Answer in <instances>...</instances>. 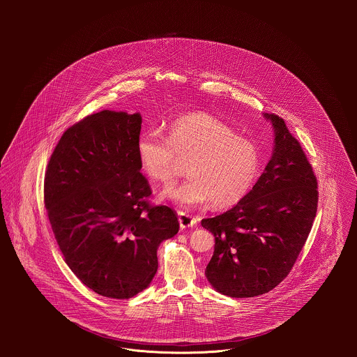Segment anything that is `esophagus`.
Returning <instances> with one entry per match:
<instances>
[{
    "mask_svg": "<svg viewBox=\"0 0 357 357\" xmlns=\"http://www.w3.org/2000/svg\"><path fill=\"white\" fill-rule=\"evenodd\" d=\"M178 222H180L181 229L192 228L197 224V218H194L192 215H190V214H187L184 211H178Z\"/></svg>",
    "mask_w": 357,
    "mask_h": 357,
    "instance_id": "esophagus-1",
    "label": "esophagus"
}]
</instances>
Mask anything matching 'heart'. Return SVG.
I'll use <instances>...</instances> for the list:
<instances>
[{"instance_id":"b5f03b06","label":"heart","mask_w":357,"mask_h":357,"mask_svg":"<svg viewBox=\"0 0 357 357\" xmlns=\"http://www.w3.org/2000/svg\"><path fill=\"white\" fill-rule=\"evenodd\" d=\"M169 137L158 130L137 139V158L153 181L167 184L177 173L178 159H190L187 174L178 185H169L160 198L184 208L213 202L224 208L242 201L261 170V151L253 140L238 136L221 119L192 112L167 126Z\"/></svg>"}]
</instances>
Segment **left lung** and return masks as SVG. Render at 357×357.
Listing matches in <instances>:
<instances>
[{
	"label": "left lung",
	"mask_w": 357,
	"mask_h": 357,
	"mask_svg": "<svg viewBox=\"0 0 357 357\" xmlns=\"http://www.w3.org/2000/svg\"><path fill=\"white\" fill-rule=\"evenodd\" d=\"M264 116L275 133L264 173L231 210L202 220L215 241L204 275L232 298L265 294L289 275L317 210V181L300 143L280 116Z\"/></svg>",
	"instance_id": "8db88e82"
}]
</instances>
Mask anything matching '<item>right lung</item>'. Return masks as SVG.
Here are the masks:
<instances>
[{"label":"right lung","mask_w":357,"mask_h":357,"mask_svg":"<svg viewBox=\"0 0 357 357\" xmlns=\"http://www.w3.org/2000/svg\"><path fill=\"white\" fill-rule=\"evenodd\" d=\"M142 115L102 109L68 128L52 153L44 202L66 264L102 297L128 300L147 289L156 250L180 228L176 211L150 206L140 173Z\"/></svg>","instance_id":"right-lung-1"}]
</instances>
